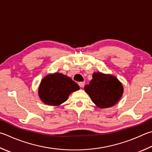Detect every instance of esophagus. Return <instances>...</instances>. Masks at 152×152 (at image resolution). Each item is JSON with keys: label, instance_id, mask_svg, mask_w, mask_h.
<instances>
[{"label": "esophagus", "instance_id": "1", "mask_svg": "<svg viewBox=\"0 0 152 152\" xmlns=\"http://www.w3.org/2000/svg\"><path fill=\"white\" fill-rule=\"evenodd\" d=\"M78 85L80 86V87H81V88H83V87L84 86V82H78Z\"/></svg>", "mask_w": 152, "mask_h": 152}]
</instances>
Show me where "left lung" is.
<instances>
[{"mask_svg":"<svg viewBox=\"0 0 152 152\" xmlns=\"http://www.w3.org/2000/svg\"><path fill=\"white\" fill-rule=\"evenodd\" d=\"M92 100L100 108L112 107L123 94V86L115 77L101 72L94 73L92 80L84 86Z\"/></svg>","mask_w":152,"mask_h":152,"instance_id":"1","label":"left lung"}]
</instances>
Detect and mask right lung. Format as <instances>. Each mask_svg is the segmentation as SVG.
<instances>
[{
	"instance_id": "add662e5",
	"label": "right lung",
	"mask_w": 152,
	"mask_h": 152,
	"mask_svg": "<svg viewBox=\"0 0 152 152\" xmlns=\"http://www.w3.org/2000/svg\"><path fill=\"white\" fill-rule=\"evenodd\" d=\"M80 89L79 86L70 78L56 73L46 76L41 82L38 94L44 103L58 106L64 102L71 92Z\"/></svg>"
}]
</instances>
